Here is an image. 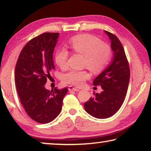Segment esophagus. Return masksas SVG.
<instances>
[{"instance_id":"obj_1","label":"esophagus","mask_w":151,"mask_h":151,"mask_svg":"<svg viewBox=\"0 0 151 151\" xmlns=\"http://www.w3.org/2000/svg\"><path fill=\"white\" fill-rule=\"evenodd\" d=\"M68 91H78L79 89L77 88H75V87H73L72 86H68Z\"/></svg>"}]
</instances>
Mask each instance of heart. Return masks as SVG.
Returning a JSON list of instances; mask_svg holds the SVG:
<instances>
[{"instance_id":"1","label":"heart","mask_w":151,"mask_h":151,"mask_svg":"<svg viewBox=\"0 0 151 151\" xmlns=\"http://www.w3.org/2000/svg\"><path fill=\"white\" fill-rule=\"evenodd\" d=\"M69 47L74 52L85 56L83 66L94 73L103 71L108 65L112 56V50L108 45L90 35H81L71 39ZM68 52L65 48L58 49L55 52V62L60 68L65 69L68 66ZM90 77L86 70L71 69L63 76L66 84L77 86H82L85 80Z\"/></svg>"}]
</instances>
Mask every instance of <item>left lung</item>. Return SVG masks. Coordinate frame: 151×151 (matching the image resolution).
I'll list each match as a JSON object with an SVG mask.
<instances>
[{
    "label": "left lung",
    "instance_id": "left-lung-1",
    "mask_svg": "<svg viewBox=\"0 0 151 151\" xmlns=\"http://www.w3.org/2000/svg\"><path fill=\"white\" fill-rule=\"evenodd\" d=\"M104 32L111 40L113 52L111 64L93 81L94 85H100L101 93H93L94 96L84 104L85 111L97 119H106L113 115L121 108L129 87L130 69L121 42L115 35Z\"/></svg>",
    "mask_w": 151,
    "mask_h": 151
}]
</instances>
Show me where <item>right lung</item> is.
Masks as SVG:
<instances>
[{"mask_svg": "<svg viewBox=\"0 0 151 151\" xmlns=\"http://www.w3.org/2000/svg\"><path fill=\"white\" fill-rule=\"evenodd\" d=\"M60 33L45 32L22 48L14 71V81L20 102L28 115L39 123L52 121L62 109L68 89L45 88L55 68L53 52Z\"/></svg>", "mask_w": 151, "mask_h": 151, "instance_id": "add662e5", "label": "right lung"}]
</instances>
